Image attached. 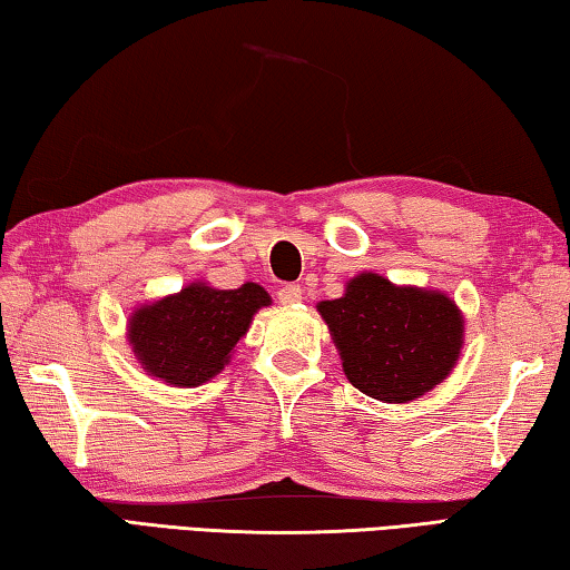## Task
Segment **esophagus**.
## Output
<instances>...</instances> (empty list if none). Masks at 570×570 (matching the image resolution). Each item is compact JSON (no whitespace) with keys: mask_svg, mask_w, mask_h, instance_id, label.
<instances>
[{"mask_svg":"<svg viewBox=\"0 0 570 570\" xmlns=\"http://www.w3.org/2000/svg\"><path fill=\"white\" fill-rule=\"evenodd\" d=\"M276 296H278V304L292 306V304H298V302H302V298H304V292H302V286H296V284H286V286L278 288Z\"/></svg>","mask_w":570,"mask_h":570,"instance_id":"34e87169","label":"esophagus"}]
</instances>
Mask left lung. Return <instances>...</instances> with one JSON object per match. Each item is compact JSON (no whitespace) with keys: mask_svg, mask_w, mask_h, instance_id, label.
Instances as JSON below:
<instances>
[{"mask_svg":"<svg viewBox=\"0 0 570 570\" xmlns=\"http://www.w3.org/2000/svg\"><path fill=\"white\" fill-rule=\"evenodd\" d=\"M318 312L341 351L344 374L361 393L386 403L423 396L451 374L463 344L456 304L439 292L393 286L361 274Z\"/></svg>","mask_w":570,"mask_h":570,"instance_id":"left-lung-1","label":"left lung"}]
</instances>
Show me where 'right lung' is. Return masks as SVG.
Listing matches in <instances>:
<instances>
[{
  "label": "right lung",
  "instance_id": "obj_1",
  "mask_svg": "<svg viewBox=\"0 0 570 570\" xmlns=\"http://www.w3.org/2000/svg\"><path fill=\"white\" fill-rule=\"evenodd\" d=\"M268 304L272 298L258 284L232 292L191 284L131 316V348L139 364L169 386H199L219 374L252 316Z\"/></svg>",
  "mask_w": 570,
  "mask_h": 570
}]
</instances>
